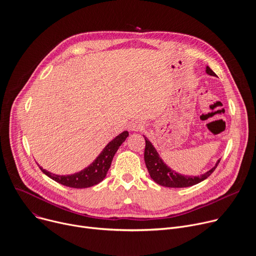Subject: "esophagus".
Returning <instances> with one entry per match:
<instances>
[{
    "label": "esophagus",
    "instance_id": "esophagus-1",
    "mask_svg": "<svg viewBox=\"0 0 256 256\" xmlns=\"http://www.w3.org/2000/svg\"><path fill=\"white\" fill-rule=\"evenodd\" d=\"M132 130L140 132V130H143V124H140V122H136V124H132Z\"/></svg>",
    "mask_w": 256,
    "mask_h": 256
}]
</instances>
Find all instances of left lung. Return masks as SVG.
Instances as JSON below:
<instances>
[{
	"mask_svg": "<svg viewBox=\"0 0 256 256\" xmlns=\"http://www.w3.org/2000/svg\"><path fill=\"white\" fill-rule=\"evenodd\" d=\"M206 72L209 76H216V74L210 68L206 66ZM145 138V152H144V159H145V164L147 166V170L149 172V174L151 178L157 182L160 186H164V187L168 188H186V187H190V186H194L205 178H207L209 176H210L216 166H218L220 159L216 162V164L214 168H212L210 170H208L204 174L200 176H182L176 174V172L172 170L162 159L159 157L157 151L151 144V142L148 140V138L144 136Z\"/></svg>",
	"mask_w": 256,
	"mask_h": 256,
	"instance_id": "8db88e82",
	"label": "left lung"
}]
</instances>
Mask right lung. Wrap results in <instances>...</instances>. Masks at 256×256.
I'll use <instances>...</instances> for the list:
<instances>
[{
  "instance_id": "add662e5",
  "label": "right lung",
  "mask_w": 256,
  "mask_h": 256,
  "mask_svg": "<svg viewBox=\"0 0 256 256\" xmlns=\"http://www.w3.org/2000/svg\"><path fill=\"white\" fill-rule=\"evenodd\" d=\"M128 136V132L124 130L115 138H113V140L103 149V151L96 158V160L92 162L90 166H88L86 168L82 170L80 172L68 176H58L47 172L46 170L42 168L40 166L38 168L46 176H48L50 178L54 180L55 182L61 184L66 186V187L76 189L92 187V186H95L104 180L108 170L110 168L114 154L118 150L120 146L126 141V138Z\"/></svg>"
}]
</instances>
